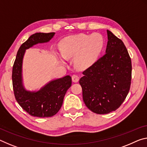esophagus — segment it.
I'll return each mask as SVG.
<instances>
[{
	"label": "esophagus",
	"mask_w": 147,
	"mask_h": 147,
	"mask_svg": "<svg viewBox=\"0 0 147 147\" xmlns=\"http://www.w3.org/2000/svg\"><path fill=\"white\" fill-rule=\"evenodd\" d=\"M72 80H73V82H78L79 80V76L76 74H73L72 76Z\"/></svg>",
	"instance_id": "esophagus-1"
}]
</instances>
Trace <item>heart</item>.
Wrapping results in <instances>:
<instances>
[{
    "instance_id": "heart-1",
    "label": "heart",
    "mask_w": 147,
    "mask_h": 147,
    "mask_svg": "<svg viewBox=\"0 0 147 147\" xmlns=\"http://www.w3.org/2000/svg\"><path fill=\"white\" fill-rule=\"evenodd\" d=\"M61 54L59 59L74 58V65L78 69H86L98 59L103 48V38L99 33L91 35L80 34L64 38L60 44Z\"/></svg>"
}]
</instances>
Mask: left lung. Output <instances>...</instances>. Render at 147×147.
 Instances as JSON below:
<instances>
[{"mask_svg": "<svg viewBox=\"0 0 147 147\" xmlns=\"http://www.w3.org/2000/svg\"><path fill=\"white\" fill-rule=\"evenodd\" d=\"M105 54L82 73L79 80L85 105L99 115L118 109L129 91L131 62L123 42L107 30Z\"/></svg>", "mask_w": 147, "mask_h": 147, "instance_id": "8db88e82", "label": "left lung"}]
</instances>
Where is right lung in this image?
<instances>
[{
  "label": "right lung",
  "mask_w": 147,
  "mask_h": 147,
  "mask_svg": "<svg viewBox=\"0 0 147 147\" xmlns=\"http://www.w3.org/2000/svg\"><path fill=\"white\" fill-rule=\"evenodd\" d=\"M55 32H36L20 46L16 55L12 70V83L16 101L30 115L35 117H51L55 115L62 106L67 90L71 86L69 75L49 81L36 90H27L23 84V61L25 51L38 44L47 43Z\"/></svg>",
  "instance_id": "obj_1"
}]
</instances>
